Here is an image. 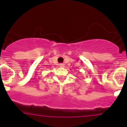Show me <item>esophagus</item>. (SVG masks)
<instances>
[{
	"instance_id": "1",
	"label": "esophagus",
	"mask_w": 127,
	"mask_h": 127,
	"mask_svg": "<svg viewBox=\"0 0 127 127\" xmlns=\"http://www.w3.org/2000/svg\"><path fill=\"white\" fill-rule=\"evenodd\" d=\"M60 67H65V66H64V64H60Z\"/></svg>"
}]
</instances>
